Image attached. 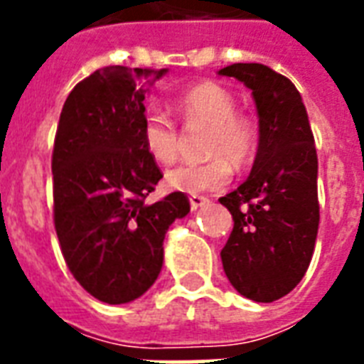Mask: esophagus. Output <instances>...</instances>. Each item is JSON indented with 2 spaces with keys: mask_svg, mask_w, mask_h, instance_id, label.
<instances>
[{
  "mask_svg": "<svg viewBox=\"0 0 364 364\" xmlns=\"http://www.w3.org/2000/svg\"><path fill=\"white\" fill-rule=\"evenodd\" d=\"M188 202H191V208H193V210H198L202 205L210 204V200L205 198V196H198V194H191V196H188Z\"/></svg>",
  "mask_w": 364,
  "mask_h": 364,
  "instance_id": "esophagus-1",
  "label": "esophagus"
}]
</instances>
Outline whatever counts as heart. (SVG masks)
I'll use <instances>...</instances> for the list:
<instances>
[{
	"mask_svg": "<svg viewBox=\"0 0 364 364\" xmlns=\"http://www.w3.org/2000/svg\"><path fill=\"white\" fill-rule=\"evenodd\" d=\"M185 128H205L204 154L200 164H181L166 173V187L177 193L202 194L227 187L232 165L243 168L253 160L259 145L257 128L236 111V100L217 82H200L173 102ZM143 147L156 164L176 162L181 151V134L176 122L160 109L145 113L141 124Z\"/></svg>",
	"mask_w": 364,
	"mask_h": 364,
	"instance_id": "obj_1",
	"label": "heart"
}]
</instances>
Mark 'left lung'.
<instances>
[{
  "label": "left lung",
  "mask_w": 364,
  "mask_h": 364,
  "mask_svg": "<svg viewBox=\"0 0 364 364\" xmlns=\"http://www.w3.org/2000/svg\"><path fill=\"white\" fill-rule=\"evenodd\" d=\"M219 75L251 90L259 115L253 168L236 191L219 198L234 228L221 251L232 287L255 302L291 293L310 266L319 228L317 153L300 92L262 64H232Z\"/></svg>",
  "instance_id": "left-lung-1"
}]
</instances>
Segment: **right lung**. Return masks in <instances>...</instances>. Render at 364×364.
I'll return each instance as SVG.
<instances>
[{
	"mask_svg": "<svg viewBox=\"0 0 364 364\" xmlns=\"http://www.w3.org/2000/svg\"><path fill=\"white\" fill-rule=\"evenodd\" d=\"M166 71L102 68L77 82L60 113L54 228L73 277L107 304L139 299L156 282L166 232L191 211L183 193L145 202L162 171L143 147V102Z\"/></svg>",
	"mask_w": 364,
	"mask_h": 364,
	"instance_id": "right-lung-1",
	"label": "right lung"
}]
</instances>
